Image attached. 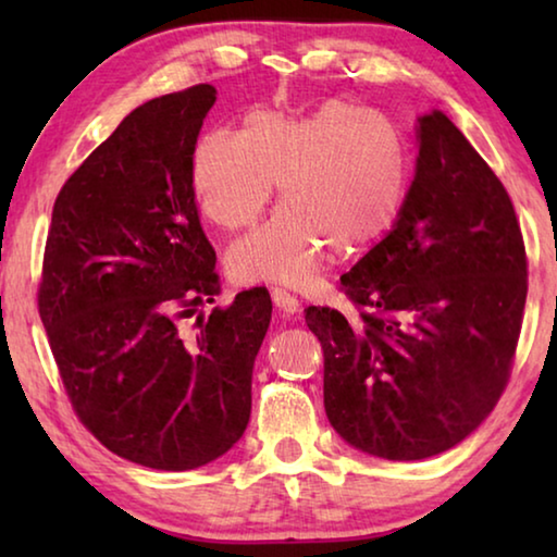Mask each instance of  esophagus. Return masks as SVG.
Instances as JSON below:
<instances>
[{
  "mask_svg": "<svg viewBox=\"0 0 557 557\" xmlns=\"http://www.w3.org/2000/svg\"><path fill=\"white\" fill-rule=\"evenodd\" d=\"M272 301H275V307L280 309V314H297L299 312V301L295 295H289L287 289L275 287L272 289Z\"/></svg>",
  "mask_w": 557,
  "mask_h": 557,
  "instance_id": "obj_1",
  "label": "esophagus"
}]
</instances>
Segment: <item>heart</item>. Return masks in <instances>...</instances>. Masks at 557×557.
Wrapping results in <instances>:
<instances>
[{
    "instance_id": "obj_1",
    "label": "heart",
    "mask_w": 557,
    "mask_h": 557,
    "mask_svg": "<svg viewBox=\"0 0 557 557\" xmlns=\"http://www.w3.org/2000/svg\"><path fill=\"white\" fill-rule=\"evenodd\" d=\"M280 182L282 209L238 240L228 268L240 282L305 285L326 250L361 256L403 219L412 149L391 117L351 98L307 115L252 110L238 132L203 135L191 154L199 211L223 231L250 228Z\"/></svg>"
}]
</instances>
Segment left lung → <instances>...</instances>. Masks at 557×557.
Segmentation results:
<instances>
[{
    "instance_id": "left-lung-1",
    "label": "left lung",
    "mask_w": 557,
    "mask_h": 557,
    "mask_svg": "<svg viewBox=\"0 0 557 557\" xmlns=\"http://www.w3.org/2000/svg\"><path fill=\"white\" fill-rule=\"evenodd\" d=\"M398 225L342 275L356 314L309 307L332 428L366 455L412 461L494 410L521 334L528 262L504 184L445 112L418 120Z\"/></svg>"
}]
</instances>
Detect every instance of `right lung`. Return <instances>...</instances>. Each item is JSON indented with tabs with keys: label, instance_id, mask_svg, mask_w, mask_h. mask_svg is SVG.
<instances>
[{
	"label": "right lung",
	"instance_id": "right-lung-1",
	"mask_svg": "<svg viewBox=\"0 0 557 557\" xmlns=\"http://www.w3.org/2000/svg\"><path fill=\"white\" fill-rule=\"evenodd\" d=\"M213 102L201 83L132 110L63 184L46 238L39 314L63 388L102 445L149 469L203 467L243 437L272 317L265 287L199 314L221 292L191 188Z\"/></svg>",
	"mask_w": 557,
	"mask_h": 557
}]
</instances>
